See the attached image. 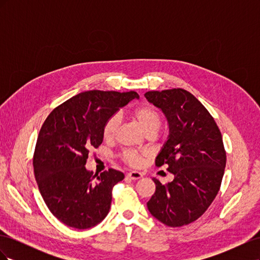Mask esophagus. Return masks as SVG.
I'll use <instances>...</instances> for the list:
<instances>
[{"label": "esophagus", "instance_id": "34e87169", "mask_svg": "<svg viewBox=\"0 0 260 260\" xmlns=\"http://www.w3.org/2000/svg\"><path fill=\"white\" fill-rule=\"evenodd\" d=\"M127 177L130 178L131 180H138V179H141L143 177V175L141 174V172L139 171H130L127 174Z\"/></svg>", "mask_w": 260, "mask_h": 260}]
</instances>
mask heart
<instances>
[{
  "label": "heart",
  "instance_id": "obj_1",
  "mask_svg": "<svg viewBox=\"0 0 260 260\" xmlns=\"http://www.w3.org/2000/svg\"><path fill=\"white\" fill-rule=\"evenodd\" d=\"M133 116L140 123L143 130L147 132L157 131L160 127L161 119L158 112L149 105L140 106L133 112ZM120 123V117L118 115H114L108 118L103 128V136L106 140H113L116 136L118 125ZM125 162H128L131 166H140L143 161L144 154L138 153L136 151H125L122 155Z\"/></svg>",
  "mask_w": 260,
  "mask_h": 260
}]
</instances>
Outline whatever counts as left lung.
Masks as SVG:
<instances>
[{
	"instance_id": "left-lung-1",
	"label": "left lung",
	"mask_w": 260,
	"mask_h": 260,
	"mask_svg": "<svg viewBox=\"0 0 260 260\" xmlns=\"http://www.w3.org/2000/svg\"><path fill=\"white\" fill-rule=\"evenodd\" d=\"M144 96L161 109L169 124L155 164L167 165L175 176L167 184L153 178L156 191L147 208L168 226L186 225L207 210L221 185L226 161L221 132L205 106L186 90L148 91Z\"/></svg>"
}]
</instances>
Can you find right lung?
<instances>
[{"label":"right lung","mask_w":260,"mask_h":260,"mask_svg":"<svg viewBox=\"0 0 260 260\" xmlns=\"http://www.w3.org/2000/svg\"><path fill=\"white\" fill-rule=\"evenodd\" d=\"M133 99L135 91H85L53 109L39 132L35 177L52 214L75 229L100 223L111 208L112 191L122 172L108 169L97 179L85 168L89 152L103 142L108 118Z\"/></svg>","instance_id":"obj_1"}]
</instances>
